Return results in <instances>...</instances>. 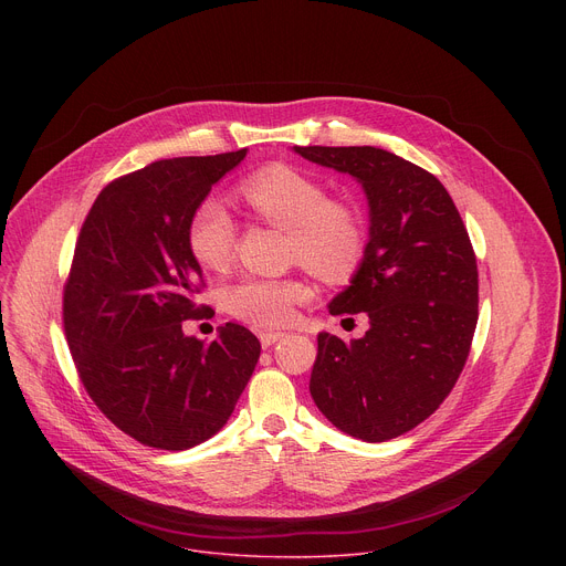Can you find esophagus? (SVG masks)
<instances>
[{
    "label": "esophagus",
    "instance_id": "esophagus-1",
    "mask_svg": "<svg viewBox=\"0 0 566 566\" xmlns=\"http://www.w3.org/2000/svg\"><path fill=\"white\" fill-rule=\"evenodd\" d=\"M280 338H284V334H282V332H264V334H260V343H262V347H264V349L273 347Z\"/></svg>",
    "mask_w": 566,
    "mask_h": 566
}]
</instances>
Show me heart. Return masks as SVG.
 Wrapping results in <instances>:
<instances>
[{
	"instance_id": "obj_1",
	"label": "heart",
	"mask_w": 566,
	"mask_h": 566,
	"mask_svg": "<svg viewBox=\"0 0 566 566\" xmlns=\"http://www.w3.org/2000/svg\"><path fill=\"white\" fill-rule=\"evenodd\" d=\"M239 195L266 223L289 232V258L327 284L352 280L367 255V228L356 206L332 199L317 179L271 166L239 184ZM237 228L226 206L206 197L188 219V249L210 271L232 258ZM308 289L293 277H241L226 286V308L255 327H284Z\"/></svg>"
}]
</instances>
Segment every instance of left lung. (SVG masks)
<instances>
[{
	"mask_svg": "<svg viewBox=\"0 0 566 566\" xmlns=\"http://www.w3.org/2000/svg\"><path fill=\"white\" fill-rule=\"evenodd\" d=\"M295 151L349 172L369 199L365 262L329 313L365 311L371 327L349 345L319 334L308 389L338 430L380 443L434 415L463 371L479 317L476 258L452 197L428 170L369 145Z\"/></svg>",
	"mask_w": 566,
	"mask_h": 566,
	"instance_id": "1",
	"label": "left lung"
}]
</instances>
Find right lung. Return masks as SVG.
<instances>
[{
	"instance_id": "add662e5",
	"label": "right lung",
	"mask_w": 566,
	"mask_h": 566,
	"mask_svg": "<svg viewBox=\"0 0 566 566\" xmlns=\"http://www.w3.org/2000/svg\"><path fill=\"white\" fill-rule=\"evenodd\" d=\"M247 149L179 156L123 175L96 197L62 293L66 345L90 398L127 437L188 450L223 428L262 345L226 322L210 343L186 319L210 315L188 219Z\"/></svg>"
}]
</instances>
